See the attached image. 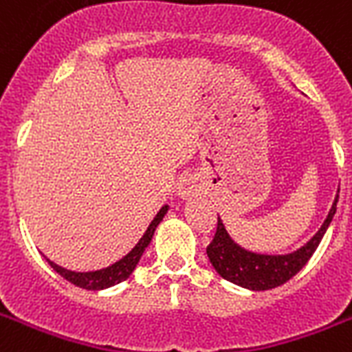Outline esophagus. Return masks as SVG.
I'll return each instance as SVG.
<instances>
[{"label": "esophagus", "instance_id": "34e87169", "mask_svg": "<svg viewBox=\"0 0 352 352\" xmlns=\"http://www.w3.org/2000/svg\"><path fill=\"white\" fill-rule=\"evenodd\" d=\"M193 192H195V184L190 181H184L181 186H179V195H181V197H190Z\"/></svg>", "mask_w": 352, "mask_h": 352}]
</instances>
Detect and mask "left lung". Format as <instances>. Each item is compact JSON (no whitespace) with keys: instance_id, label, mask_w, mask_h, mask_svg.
<instances>
[{"instance_id":"1","label":"left lung","mask_w":352,"mask_h":352,"mask_svg":"<svg viewBox=\"0 0 352 352\" xmlns=\"http://www.w3.org/2000/svg\"><path fill=\"white\" fill-rule=\"evenodd\" d=\"M336 203H338V195L334 199L333 208L318 234L305 246H301L300 250L287 256H261V254L243 250L230 239V235L226 234L225 226L217 217V232L206 248L210 263L214 265L221 278L228 279L239 287L250 290L276 289L279 285L287 283L290 278H294L316 252L323 234L327 232L336 214Z\"/></svg>"}]
</instances>
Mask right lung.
I'll list each match as a JSON object with an SVG mask.
<instances>
[{"mask_svg": "<svg viewBox=\"0 0 352 352\" xmlns=\"http://www.w3.org/2000/svg\"><path fill=\"white\" fill-rule=\"evenodd\" d=\"M166 212H168V206H162V208L159 210V214L155 215V219L151 221V225L148 226L146 234H144L142 237H140V241L135 245V248H133L127 256L122 257L120 261L111 265V267L102 268V270H95V272H73V270H67V268L58 267L56 263L49 261V259H47V263H49L63 279H67L69 283L76 285L80 289L102 290L107 289V287H113V285L120 283V281L129 278V274L135 270L138 259H140V256L144 254V250L148 248L149 241H151V237H153L155 234V228L159 226V223L162 221Z\"/></svg>", "mask_w": 352, "mask_h": 352, "instance_id": "add662e5", "label": "right lung"}]
</instances>
